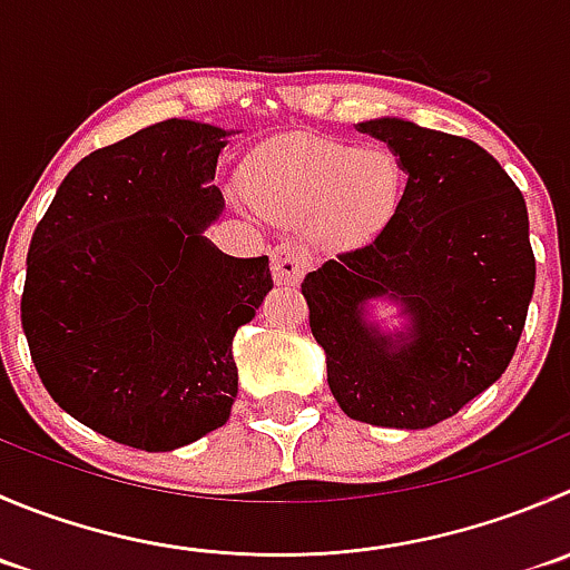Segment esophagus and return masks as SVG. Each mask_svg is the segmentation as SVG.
Segmentation results:
<instances>
[{"mask_svg": "<svg viewBox=\"0 0 570 570\" xmlns=\"http://www.w3.org/2000/svg\"><path fill=\"white\" fill-rule=\"evenodd\" d=\"M273 275L278 284L297 286L306 275L308 264H312V253L301 245V242H281L273 247Z\"/></svg>", "mask_w": 570, "mask_h": 570, "instance_id": "1", "label": "esophagus"}]
</instances>
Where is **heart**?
<instances>
[{
	"label": "heart",
	"mask_w": 570,
	"mask_h": 570,
	"mask_svg": "<svg viewBox=\"0 0 570 570\" xmlns=\"http://www.w3.org/2000/svg\"><path fill=\"white\" fill-rule=\"evenodd\" d=\"M406 173L392 150L314 136L278 138L245 173L247 200L281 223H306L342 245L375 239L401 206Z\"/></svg>",
	"instance_id": "1"
}]
</instances>
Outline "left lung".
I'll use <instances>...</instances> for the list:
<instances>
[{"mask_svg": "<svg viewBox=\"0 0 570 570\" xmlns=\"http://www.w3.org/2000/svg\"><path fill=\"white\" fill-rule=\"evenodd\" d=\"M406 173L401 206L367 245L303 278L328 386L353 420L429 429L510 364L534 292L529 214L515 180L471 138L403 119L362 121ZM395 296L410 334L381 337L363 301Z\"/></svg>", "mask_w": 570, "mask_h": 570, "instance_id": "8db88e82", "label": "left lung"}]
</instances>
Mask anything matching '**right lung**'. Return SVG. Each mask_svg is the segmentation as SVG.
<instances>
[{
	"label": "right lung",
	"instance_id": "1",
	"mask_svg": "<svg viewBox=\"0 0 570 570\" xmlns=\"http://www.w3.org/2000/svg\"><path fill=\"white\" fill-rule=\"evenodd\" d=\"M228 132L167 119L82 158L27 250L21 328L60 409L108 440L173 451L230 417L234 336L273 289L267 256L200 234Z\"/></svg>",
	"mask_w": 570,
	"mask_h": 570
}]
</instances>
